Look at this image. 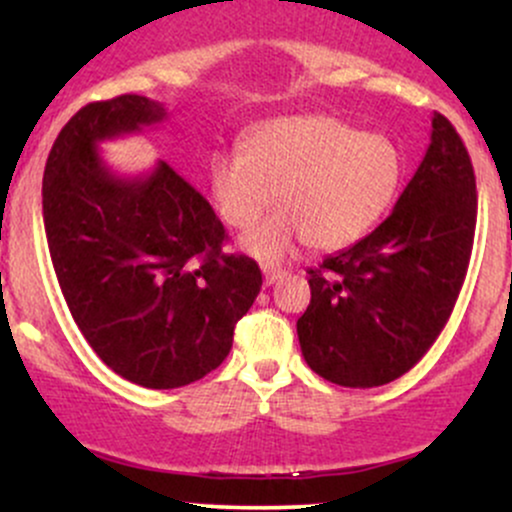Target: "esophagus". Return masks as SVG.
<instances>
[{
  "label": "esophagus",
  "mask_w": 512,
  "mask_h": 512,
  "mask_svg": "<svg viewBox=\"0 0 512 512\" xmlns=\"http://www.w3.org/2000/svg\"><path fill=\"white\" fill-rule=\"evenodd\" d=\"M284 276H286L284 269H269V267H264V284H267V286L276 284V281L284 279Z\"/></svg>",
  "instance_id": "obj_1"
}]
</instances>
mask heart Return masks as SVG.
<instances>
[{"label": "heart", "instance_id": "1", "mask_svg": "<svg viewBox=\"0 0 512 512\" xmlns=\"http://www.w3.org/2000/svg\"><path fill=\"white\" fill-rule=\"evenodd\" d=\"M399 175L390 139L327 115L264 122L245 151H221L209 168L216 209L231 228L255 226L279 192L286 209L243 238V248L267 264L305 240L325 252L356 243L390 207Z\"/></svg>", "mask_w": 512, "mask_h": 512}]
</instances>
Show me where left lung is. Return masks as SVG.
Returning a JSON list of instances; mask_svg holds the SVG:
<instances>
[{"label":"left lung","mask_w":512,"mask_h":512,"mask_svg":"<svg viewBox=\"0 0 512 512\" xmlns=\"http://www.w3.org/2000/svg\"><path fill=\"white\" fill-rule=\"evenodd\" d=\"M431 144L395 211L310 269L296 330L305 363L342 387L392 383L421 361L455 308L477 228V180L460 134L433 113Z\"/></svg>","instance_id":"1"}]
</instances>
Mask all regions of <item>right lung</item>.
Returning <instances> with one entry per match:
<instances>
[{"mask_svg":"<svg viewBox=\"0 0 512 512\" xmlns=\"http://www.w3.org/2000/svg\"><path fill=\"white\" fill-rule=\"evenodd\" d=\"M163 120L161 103L134 93L88 103L43 175L50 260L76 327L105 366L151 390L219 368L262 289L257 262L221 250L219 216L166 161L120 178L98 154L105 139Z\"/></svg>","mask_w":512,"mask_h":512,"instance_id":"obj_1","label":"right lung"}]
</instances>
